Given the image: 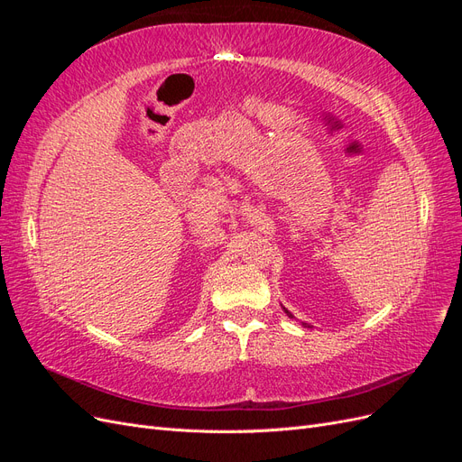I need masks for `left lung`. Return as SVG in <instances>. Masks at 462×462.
<instances>
[{
  "mask_svg": "<svg viewBox=\"0 0 462 462\" xmlns=\"http://www.w3.org/2000/svg\"><path fill=\"white\" fill-rule=\"evenodd\" d=\"M285 312H287V316H289V318H292V314H291L289 310H285ZM302 326H306V324H302Z\"/></svg>",
  "mask_w": 462,
  "mask_h": 462,
  "instance_id": "8db88e82",
  "label": "left lung"
}]
</instances>
